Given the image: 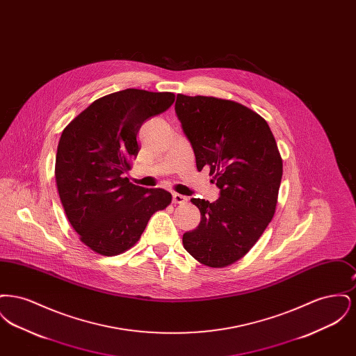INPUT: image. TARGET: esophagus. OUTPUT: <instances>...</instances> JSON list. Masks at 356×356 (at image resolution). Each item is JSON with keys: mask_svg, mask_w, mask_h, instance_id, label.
Returning a JSON list of instances; mask_svg holds the SVG:
<instances>
[{"mask_svg": "<svg viewBox=\"0 0 356 356\" xmlns=\"http://www.w3.org/2000/svg\"><path fill=\"white\" fill-rule=\"evenodd\" d=\"M186 196H183V195H180V193H173L172 195V202L175 204H184L186 203Z\"/></svg>", "mask_w": 356, "mask_h": 356, "instance_id": "34e87169", "label": "esophagus"}]
</instances>
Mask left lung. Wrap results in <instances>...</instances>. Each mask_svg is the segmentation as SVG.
Masks as SVG:
<instances>
[{
    "label": "left lung",
    "instance_id": "1",
    "mask_svg": "<svg viewBox=\"0 0 356 356\" xmlns=\"http://www.w3.org/2000/svg\"><path fill=\"white\" fill-rule=\"evenodd\" d=\"M175 111L197 170L208 167L220 189L213 203L191 199L202 220L183 235V244L199 263L222 268L247 254L271 222L282 156L267 121L238 102L177 95Z\"/></svg>",
    "mask_w": 356,
    "mask_h": 356
}]
</instances>
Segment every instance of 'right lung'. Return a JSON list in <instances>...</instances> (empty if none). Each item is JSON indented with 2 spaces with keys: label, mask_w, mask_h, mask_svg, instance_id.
Masks as SVG:
<instances>
[{
  "label": "right lung",
  "mask_w": 356,
  "mask_h": 356,
  "mask_svg": "<svg viewBox=\"0 0 356 356\" xmlns=\"http://www.w3.org/2000/svg\"><path fill=\"white\" fill-rule=\"evenodd\" d=\"M173 102L170 92L120 90L92 102L63 131L56 184L70 225L92 251L125 252L153 213L172 202L170 192L135 186L124 173L140 151L137 134L143 122Z\"/></svg>",
  "instance_id": "1"
}]
</instances>
